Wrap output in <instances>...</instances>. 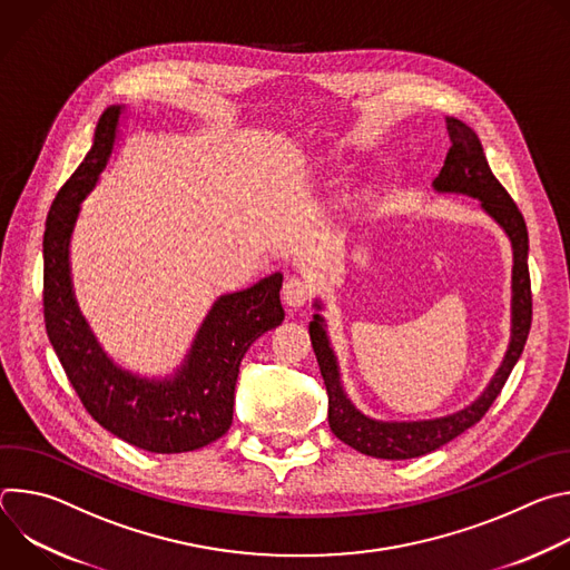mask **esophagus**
I'll list each match as a JSON object with an SVG mask.
<instances>
[{
    "label": "esophagus",
    "mask_w": 570,
    "mask_h": 570,
    "mask_svg": "<svg viewBox=\"0 0 570 570\" xmlns=\"http://www.w3.org/2000/svg\"><path fill=\"white\" fill-rule=\"evenodd\" d=\"M313 295V284L306 277L293 275L282 286V297L288 306H304Z\"/></svg>",
    "instance_id": "1"
}]
</instances>
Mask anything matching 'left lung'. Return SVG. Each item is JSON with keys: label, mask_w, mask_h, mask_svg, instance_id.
<instances>
[{"label": "left lung", "mask_w": 570, "mask_h": 570, "mask_svg": "<svg viewBox=\"0 0 570 570\" xmlns=\"http://www.w3.org/2000/svg\"><path fill=\"white\" fill-rule=\"evenodd\" d=\"M446 130L451 137V148L446 153L444 167L435 178L433 187L438 191L466 194L480 200V207L490 214L510 236L514 250V268H512V341L510 350L503 358L492 383L466 409L424 422H376L358 413L352 401L345 396L336 356L330 347L327 332H324L322 317L315 313L308 324L311 345L320 365V374L327 385L330 394V426L338 440L350 444L352 449L383 460H409L426 455L473 424H478L484 413L492 409V403L501 394L508 376L512 374L517 361L523 354L530 324H532V291H530V271H528V227L523 214L519 212L512 196L497 180L478 135L462 124L460 119L446 117ZM320 308V304L315 302Z\"/></svg>", "instance_id": "1"}]
</instances>
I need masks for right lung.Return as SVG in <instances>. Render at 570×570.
Wrapping results in <instances>:
<instances>
[{
	"label": "right lung",
	"instance_id": "add662e5",
	"mask_svg": "<svg viewBox=\"0 0 570 570\" xmlns=\"http://www.w3.org/2000/svg\"><path fill=\"white\" fill-rule=\"evenodd\" d=\"M121 108L110 106L95 144L56 194L45 225V327L86 411L112 435L150 453H185L223 438L232 424L234 385L248 347L284 320L282 273L220 295L174 379L148 381L117 367L78 313L69 279V236L83 200L112 153Z\"/></svg>",
	"mask_w": 570,
	"mask_h": 570
}]
</instances>
